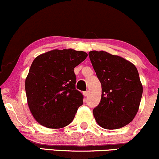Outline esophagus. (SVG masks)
I'll return each mask as SVG.
<instances>
[{
  "instance_id": "obj_1",
  "label": "esophagus",
  "mask_w": 159,
  "mask_h": 159,
  "mask_svg": "<svg viewBox=\"0 0 159 159\" xmlns=\"http://www.w3.org/2000/svg\"><path fill=\"white\" fill-rule=\"evenodd\" d=\"M84 96H87L89 95V91H86V92H84Z\"/></svg>"
}]
</instances>
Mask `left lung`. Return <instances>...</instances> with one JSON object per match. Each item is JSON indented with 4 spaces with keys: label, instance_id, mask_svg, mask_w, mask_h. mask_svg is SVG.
<instances>
[{
    "label": "left lung",
    "instance_id": "left-lung-1",
    "mask_svg": "<svg viewBox=\"0 0 159 159\" xmlns=\"http://www.w3.org/2000/svg\"><path fill=\"white\" fill-rule=\"evenodd\" d=\"M89 57L101 82L102 96L93 111L96 123L105 129L124 127L139 109L143 86L136 66L122 57L91 51Z\"/></svg>",
    "mask_w": 159,
    "mask_h": 159
}]
</instances>
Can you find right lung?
Here are the masks:
<instances>
[{
    "label": "right lung",
    "mask_w": 159,
    "mask_h": 159,
    "mask_svg": "<svg viewBox=\"0 0 159 159\" xmlns=\"http://www.w3.org/2000/svg\"><path fill=\"white\" fill-rule=\"evenodd\" d=\"M87 54L72 48L54 49L37 56L25 79L27 105L43 126L58 129L73 120L83 96L75 89V67Z\"/></svg>",
    "instance_id": "right-lung-1"
}]
</instances>
